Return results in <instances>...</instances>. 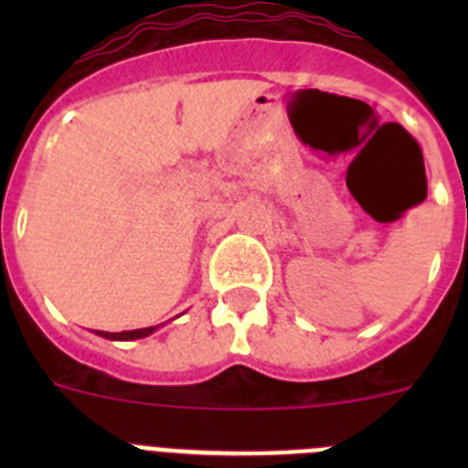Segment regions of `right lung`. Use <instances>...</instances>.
Instances as JSON below:
<instances>
[{
    "mask_svg": "<svg viewBox=\"0 0 468 468\" xmlns=\"http://www.w3.org/2000/svg\"><path fill=\"white\" fill-rule=\"evenodd\" d=\"M156 325L152 328H140V330H123V333H105V330H98V335L107 337V340H138V337H144V335L154 333Z\"/></svg>",
    "mask_w": 468,
    "mask_h": 468,
    "instance_id": "add662e5",
    "label": "right lung"
}]
</instances>
